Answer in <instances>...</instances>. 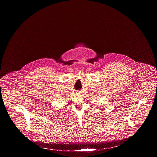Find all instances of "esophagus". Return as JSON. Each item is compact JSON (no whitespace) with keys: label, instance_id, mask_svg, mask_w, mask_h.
I'll return each instance as SVG.
<instances>
[{"label":"esophagus","instance_id":"34e87169","mask_svg":"<svg viewBox=\"0 0 157 157\" xmlns=\"http://www.w3.org/2000/svg\"><path fill=\"white\" fill-rule=\"evenodd\" d=\"M77 93L78 94H80V91H78Z\"/></svg>","mask_w":157,"mask_h":157}]
</instances>
